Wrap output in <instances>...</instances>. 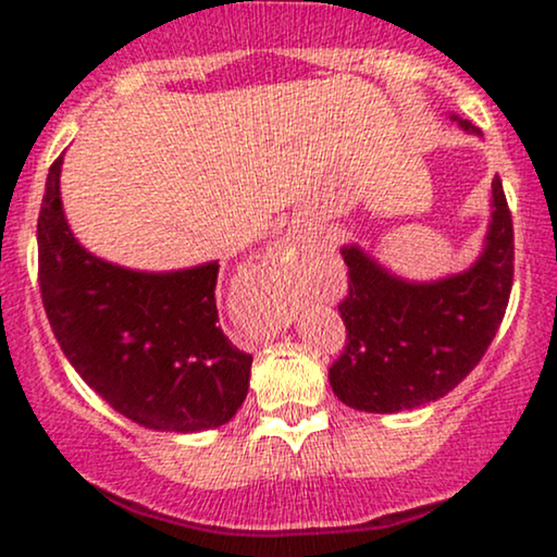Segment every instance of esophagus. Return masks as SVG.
Segmentation results:
<instances>
[{"instance_id":"obj_1","label":"esophagus","mask_w":557,"mask_h":557,"mask_svg":"<svg viewBox=\"0 0 557 557\" xmlns=\"http://www.w3.org/2000/svg\"><path fill=\"white\" fill-rule=\"evenodd\" d=\"M267 261L274 267V270H293L298 261V246L293 238H280L274 240L267 251Z\"/></svg>"}]
</instances>
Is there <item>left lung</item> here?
<instances>
[{"label":"left lung","mask_w":557,"mask_h":557,"mask_svg":"<svg viewBox=\"0 0 557 557\" xmlns=\"http://www.w3.org/2000/svg\"><path fill=\"white\" fill-rule=\"evenodd\" d=\"M450 120L482 136L469 120ZM490 207L474 264L430 283L398 277L356 243L341 248L348 298L337 309L348 343L330 367V385L345 406L367 413L411 411L461 385L482 361L513 285V222L497 175Z\"/></svg>","instance_id":"1"}]
</instances>
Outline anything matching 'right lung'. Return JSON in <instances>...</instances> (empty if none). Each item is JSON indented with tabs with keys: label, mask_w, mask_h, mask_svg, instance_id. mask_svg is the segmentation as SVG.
<instances>
[{
	"label": "right lung",
	"mask_w": 557,
	"mask_h": 557,
	"mask_svg": "<svg viewBox=\"0 0 557 557\" xmlns=\"http://www.w3.org/2000/svg\"><path fill=\"white\" fill-rule=\"evenodd\" d=\"M62 157L49 168L38 214V283L62 354L94 393L146 430L227 424L246 400L253 359L220 327V264L140 272L94 257L65 220Z\"/></svg>",
	"instance_id": "right-lung-1"
}]
</instances>
